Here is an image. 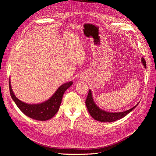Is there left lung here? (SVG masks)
Masks as SVG:
<instances>
[{
    "label": "left lung",
    "mask_w": 156,
    "mask_h": 156,
    "mask_svg": "<svg viewBox=\"0 0 156 156\" xmlns=\"http://www.w3.org/2000/svg\"><path fill=\"white\" fill-rule=\"evenodd\" d=\"M141 61L144 65V67L147 68V65H146L145 59L143 58H142ZM85 104H86V106L89 114L91 115V116L94 119L98 120V121H100V122H110L116 121L117 120H119L120 119L124 117L126 115L131 112L132 110L139 104V103L136 105H135L133 108L123 112L110 113L108 112H105L104 110L100 109L97 105L95 104V103L93 101L91 90H89L87 98L85 100Z\"/></svg>",
    "instance_id": "8db88e82"
}]
</instances>
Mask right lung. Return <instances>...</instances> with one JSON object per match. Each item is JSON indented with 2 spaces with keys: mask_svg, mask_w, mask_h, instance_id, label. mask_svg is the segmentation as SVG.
Listing matches in <instances>:
<instances>
[{
  "mask_svg": "<svg viewBox=\"0 0 156 156\" xmlns=\"http://www.w3.org/2000/svg\"><path fill=\"white\" fill-rule=\"evenodd\" d=\"M73 82H69L62 85L51 98L39 104H28L23 102L15 96L11 87L10 82H9V87L12 99L24 115L31 119L44 121L52 118L56 114L65 91L71 86Z\"/></svg>",
  "mask_w": 156,
  "mask_h": 156,
  "instance_id": "right-lung-1",
  "label": "right lung"
}]
</instances>
